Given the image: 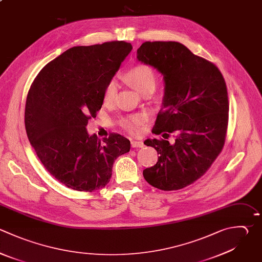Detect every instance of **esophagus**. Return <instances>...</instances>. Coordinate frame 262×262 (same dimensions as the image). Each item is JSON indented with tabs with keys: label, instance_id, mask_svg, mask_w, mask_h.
Masks as SVG:
<instances>
[{
	"label": "esophagus",
	"instance_id": "obj_1",
	"mask_svg": "<svg viewBox=\"0 0 262 262\" xmlns=\"http://www.w3.org/2000/svg\"><path fill=\"white\" fill-rule=\"evenodd\" d=\"M131 146L132 147H143L144 146V144H143V142L142 141H136V140H133V141H131Z\"/></svg>",
	"mask_w": 262,
	"mask_h": 262
}]
</instances>
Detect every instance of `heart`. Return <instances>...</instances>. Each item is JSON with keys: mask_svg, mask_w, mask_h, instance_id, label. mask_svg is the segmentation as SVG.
<instances>
[{"mask_svg": "<svg viewBox=\"0 0 262 262\" xmlns=\"http://www.w3.org/2000/svg\"><path fill=\"white\" fill-rule=\"evenodd\" d=\"M127 82L140 94L155 91L157 86V78L152 69L146 64H138L132 68L126 75ZM119 90V82L117 78H112L105 85L103 90V102L111 104L115 101ZM146 118L143 114H135L121 119L120 125L129 133H138Z\"/></svg>", "mask_w": 262, "mask_h": 262, "instance_id": "obj_1", "label": "heart"}]
</instances>
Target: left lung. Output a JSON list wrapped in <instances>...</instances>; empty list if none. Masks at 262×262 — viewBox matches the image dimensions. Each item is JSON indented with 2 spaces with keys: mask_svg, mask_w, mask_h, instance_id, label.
<instances>
[{
  "mask_svg": "<svg viewBox=\"0 0 262 262\" xmlns=\"http://www.w3.org/2000/svg\"><path fill=\"white\" fill-rule=\"evenodd\" d=\"M137 59L157 69L165 84L151 132L177 135L174 144L144 141L160 156L143 177L162 190L183 188L207 172L224 145L229 105L225 81L215 64L178 42H145L137 49Z\"/></svg>",
  "mask_w": 262,
  "mask_h": 262,
  "instance_id": "left-lung-1",
  "label": "left lung"
}]
</instances>
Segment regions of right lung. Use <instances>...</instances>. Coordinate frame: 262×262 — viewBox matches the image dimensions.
<instances>
[{
  "mask_svg": "<svg viewBox=\"0 0 262 262\" xmlns=\"http://www.w3.org/2000/svg\"><path fill=\"white\" fill-rule=\"evenodd\" d=\"M131 50L123 41L73 47L46 64L31 86L25 112L29 140L46 170L72 189L104 187L115 160L130 150L124 136L111 133L101 141L86 126Z\"/></svg>",
  "mask_w": 262,
  "mask_h": 262,
  "instance_id": "add662e5",
  "label": "right lung"
}]
</instances>
